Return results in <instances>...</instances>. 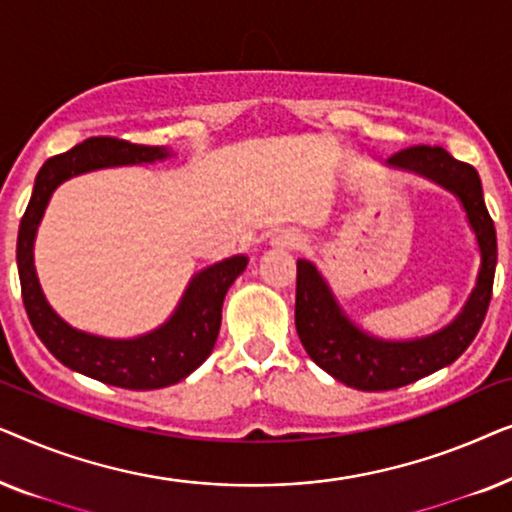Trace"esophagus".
Returning a JSON list of instances; mask_svg holds the SVG:
<instances>
[{
  "label": "esophagus",
  "instance_id": "34e87169",
  "mask_svg": "<svg viewBox=\"0 0 512 512\" xmlns=\"http://www.w3.org/2000/svg\"><path fill=\"white\" fill-rule=\"evenodd\" d=\"M272 244L279 249H300L305 244V240L298 230H282V233L272 240Z\"/></svg>",
  "mask_w": 512,
  "mask_h": 512
}]
</instances>
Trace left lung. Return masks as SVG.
<instances>
[{"label": "left lung", "mask_w": 512, "mask_h": 512, "mask_svg": "<svg viewBox=\"0 0 512 512\" xmlns=\"http://www.w3.org/2000/svg\"><path fill=\"white\" fill-rule=\"evenodd\" d=\"M391 163L408 167L450 188L466 207L478 235L482 268L468 305L445 331L412 342H382L361 333L342 317L317 268L298 261L296 331L310 359L335 380L361 391H387L422 380L450 366L466 352L487 317L496 270V228L482 198V184L473 165L461 163L443 146H408L391 156Z\"/></svg>", "instance_id": "1"}]
</instances>
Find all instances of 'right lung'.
<instances>
[{"instance_id":"right-lung-1","label":"right lung","mask_w":512,"mask_h":512,"mask_svg":"<svg viewBox=\"0 0 512 512\" xmlns=\"http://www.w3.org/2000/svg\"><path fill=\"white\" fill-rule=\"evenodd\" d=\"M163 146L132 144L118 137H88L74 149L48 158L34 181V191L18 228V275L25 312L39 340L60 363L121 389H160L177 384L212 354L221 328V307L230 284L247 268V258L233 256L193 277L179 310L163 328L137 340H104L74 331L48 307L32 263V242L48 198L60 181L97 167L153 163L165 158Z\"/></svg>"}]
</instances>
